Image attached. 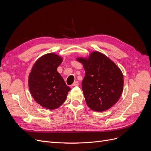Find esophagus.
<instances>
[{
    "instance_id": "obj_1",
    "label": "esophagus",
    "mask_w": 151,
    "mask_h": 151,
    "mask_svg": "<svg viewBox=\"0 0 151 151\" xmlns=\"http://www.w3.org/2000/svg\"><path fill=\"white\" fill-rule=\"evenodd\" d=\"M79 85V83H78V81H76V82H74V83H73V84H72V86H77Z\"/></svg>"
}]
</instances>
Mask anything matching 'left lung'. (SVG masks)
<instances>
[{
	"label": "left lung",
	"instance_id": "1",
	"mask_svg": "<svg viewBox=\"0 0 151 151\" xmlns=\"http://www.w3.org/2000/svg\"><path fill=\"white\" fill-rule=\"evenodd\" d=\"M76 60L83 65L86 72L82 88L88 106L95 111H104L112 107L123 92V76L120 68L98 51Z\"/></svg>",
	"mask_w": 151,
	"mask_h": 151
}]
</instances>
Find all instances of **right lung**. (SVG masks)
Wrapping results in <instances>:
<instances>
[{
  "label": "right lung",
  "mask_w": 151,
  "mask_h": 151,
  "mask_svg": "<svg viewBox=\"0 0 151 151\" xmlns=\"http://www.w3.org/2000/svg\"><path fill=\"white\" fill-rule=\"evenodd\" d=\"M62 61L63 58L56 53L45 54L35 62L28 76L32 97L41 106L50 110L60 107L70 91L57 72Z\"/></svg>",
  "instance_id": "add662e5"
}]
</instances>
